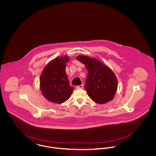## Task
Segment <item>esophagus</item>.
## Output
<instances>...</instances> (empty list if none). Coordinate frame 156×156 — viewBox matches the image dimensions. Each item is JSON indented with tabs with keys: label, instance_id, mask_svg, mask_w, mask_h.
<instances>
[{
	"label": "esophagus",
	"instance_id": "34e87169",
	"mask_svg": "<svg viewBox=\"0 0 156 156\" xmlns=\"http://www.w3.org/2000/svg\"><path fill=\"white\" fill-rule=\"evenodd\" d=\"M76 89H82V88H83V85H78V86H77V87H76Z\"/></svg>",
	"mask_w": 156,
	"mask_h": 156
}]
</instances>
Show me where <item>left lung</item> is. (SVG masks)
Returning a JSON list of instances; mask_svg holds the SVG:
<instances>
[{
	"label": "left lung",
	"mask_w": 156,
	"mask_h": 156,
	"mask_svg": "<svg viewBox=\"0 0 156 156\" xmlns=\"http://www.w3.org/2000/svg\"><path fill=\"white\" fill-rule=\"evenodd\" d=\"M76 59L85 64L88 71L85 88L90 98L99 104L112 101L118 89V80L113 71L95 58L82 55Z\"/></svg>",
	"instance_id": "left-lung-1"
}]
</instances>
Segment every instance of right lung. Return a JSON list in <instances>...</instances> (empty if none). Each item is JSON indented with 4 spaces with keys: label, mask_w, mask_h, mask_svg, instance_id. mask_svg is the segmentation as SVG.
I'll return each instance as SVG.
<instances>
[{
    "label": "right lung",
    "mask_w": 156,
    "mask_h": 156,
    "mask_svg": "<svg viewBox=\"0 0 156 156\" xmlns=\"http://www.w3.org/2000/svg\"><path fill=\"white\" fill-rule=\"evenodd\" d=\"M67 55L50 61L43 69L40 78V89L42 95L50 102L61 104L67 101L74 88L71 87L66 72Z\"/></svg>",
    "instance_id": "1"
}]
</instances>
